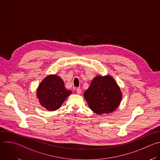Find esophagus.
Returning a JSON list of instances; mask_svg holds the SVG:
<instances>
[{
  "mask_svg": "<svg viewBox=\"0 0 160 160\" xmlns=\"http://www.w3.org/2000/svg\"><path fill=\"white\" fill-rule=\"evenodd\" d=\"M81 89H80V88H77L76 89V92L78 94H81Z\"/></svg>",
  "mask_w": 160,
  "mask_h": 160,
  "instance_id": "obj_1",
  "label": "esophagus"
}]
</instances>
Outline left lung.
I'll list each match as a JSON object with an SVG mask.
<instances>
[{
	"label": "left lung",
	"mask_w": 160,
	"mask_h": 160,
	"mask_svg": "<svg viewBox=\"0 0 160 160\" xmlns=\"http://www.w3.org/2000/svg\"><path fill=\"white\" fill-rule=\"evenodd\" d=\"M89 108L97 114H109L116 110L122 99L120 88L111 76H97L84 92Z\"/></svg>",
	"instance_id": "left-lung-1"
}]
</instances>
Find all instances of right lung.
I'll return each instance as SVG.
<instances>
[{"mask_svg":"<svg viewBox=\"0 0 160 160\" xmlns=\"http://www.w3.org/2000/svg\"><path fill=\"white\" fill-rule=\"evenodd\" d=\"M72 93L66 89L63 80L56 74L45 78L39 85L36 94L41 105L48 111L59 109Z\"/></svg>","mask_w":160,"mask_h":160,"instance_id":"add662e5","label":"right lung"}]
</instances>
